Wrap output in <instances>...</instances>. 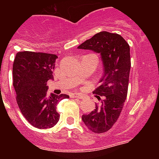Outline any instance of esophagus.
<instances>
[{
  "label": "esophagus",
  "mask_w": 159,
  "mask_h": 159,
  "mask_svg": "<svg viewBox=\"0 0 159 159\" xmlns=\"http://www.w3.org/2000/svg\"><path fill=\"white\" fill-rule=\"evenodd\" d=\"M72 98H77V99H82V96L80 94H72L71 95Z\"/></svg>",
  "instance_id": "obj_1"
}]
</instances>
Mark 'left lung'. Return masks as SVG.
<instances>
[{
    "label": "left lung",
    "mask_w": 159,
    "mask_h": 159,
    "mask_svg": "<svg viewBox=\"0 0 159 159\" xmlns=\"http://www.w3.org/2000/svg\"><path fill=\"white\" fill-rule=\"evenodd\" d=\"M81 49L100 53L103 63V75L101 85L93 93L101 99L100 106L82 120L88 129L97 134L111 129L118 120L123 109L128 92L129 77L130 71L129 46L118 34L102 31L77 47Z\"/></svg>",
    "instance_id": "obj_1"
}]
</instances>
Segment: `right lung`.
I'll use <instances>...</instances> for the list:
<instances>
[{"mask_svg":"<svg viewBox=\"0 0 159 159\" xmlns=\"http://www.w3.org/2000/svg\"><path fill=\"white\" fill-rule=\"evenodd\" d=\"M57 56L23 51L16 53L13 63V86L21 113L30 124L39 129L52 128L59 120L56 106L68 98L66 94L48 96L47 82L53 78Z\"/></svg>","mask_w":159,"mask_h":159,"instance_id":"1","label":"right lung"}]
</instances>
